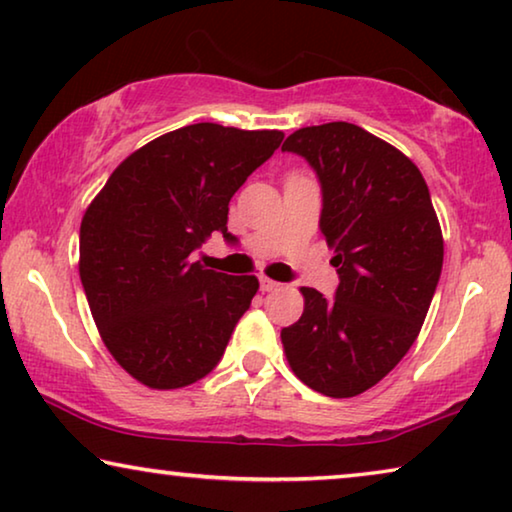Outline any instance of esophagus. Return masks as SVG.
Listing matches in <instances>:
<instances>
[{
  "instance_id": "1",
  "label": "esophagus",
  "mask_w": 512,
  "mask_h": 512,
  "mask_svg": "<svg viewBox=\"0 0 512 512\" xmlns=\"http://www.w3.org/2000/svg\"><path fill=\"white\" fill-rule=\"evenodd\" d=\"M281 286V283L267 279V277H261V290L263 293H270V290H277Z\"/></svg>"
}]
</instances>
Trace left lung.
Here are the masks:
<instances>
[{"label": "left lung", "instance_id": "8db88e82", "mask_svg": "<svg viewBox=\"0 0 512 512\" xmlns=\"http://www.w3.org/2000/svg\"><path fill=\"white\" fill-rule=\"evenodd\" d=\"M281 151L316 171L320 231L334 249V297L302 288L304 313L281 329L293 373L329 398L375 387L412 348L435 295L444 240L426 180L359 125L302 128Z\"/></svg>", "mask_w": 512, "mask_h": 512}]
</instances>
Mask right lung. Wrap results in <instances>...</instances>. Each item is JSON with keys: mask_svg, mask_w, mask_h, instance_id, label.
I'll return each mask as SVG.
<instances>
[{"mask_svg": "<svg viewBox=\"0 0 512 512\" xmlns=\"http://www.w3.org/2000/svg\"><path fill=\"white\" fill-rule=\"evenodd\" d=\"M279 130L194 123L148 141L84 212L80 279L112 357L151 389H180L222 359L256 277L206 270L192 254L226 242L229 201L270 160Z\"/></svg>", "mask_w": 512, "mask_h": 512, "instance_id": "1", "label": "right lung"}]
</instances>
